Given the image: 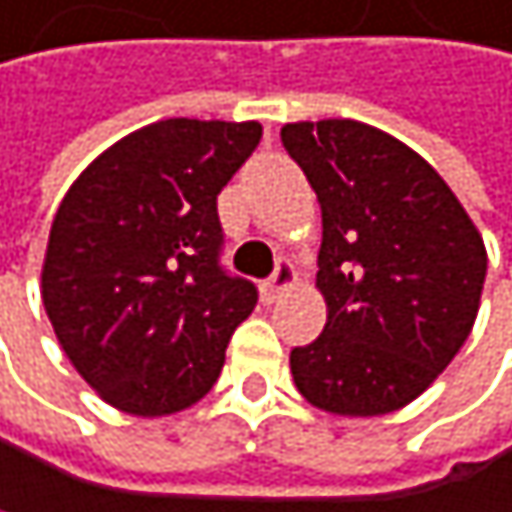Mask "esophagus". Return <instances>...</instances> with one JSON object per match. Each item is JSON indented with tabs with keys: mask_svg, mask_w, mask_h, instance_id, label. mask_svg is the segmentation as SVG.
Listing matches in <instances>:
<instances>
[{
	"mask_svg": "<svg viewBox=\"0 0 512 512\" xmlns=\"http://www.w3.org/2000/svg\"><path fill=\"white\" fill-rule=\"evenodd\" d=\"M294 282V270H291V264L288 261H279L276 264V270H273V276L270 279H264V285H261V297L267 300V303H273V300H279L285 291H288V285Z\"/></svg>",
	"mask_w": 512,
	"mask_h": 512,
	"instance_id": "esophagus-1",
	"label": "esophagus"
}]
</instances>
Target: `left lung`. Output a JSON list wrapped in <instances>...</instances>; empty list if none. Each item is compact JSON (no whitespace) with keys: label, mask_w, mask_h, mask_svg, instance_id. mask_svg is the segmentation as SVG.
<instances>
[{"label":"left lung","mask_w":512,"mask_h":512,"mask_svg":"<svg viewBox=\"0 0 512 512\" xmlns=\"http://www.w3.org/2000/svg\"><path fill=\"white\" fill-rule=\"evenodd\" d=\"M321 203L327 324L291 349L297 391L337 416L416 400L458 355L480 309L486 245L413 148L349 118L282 127Z\"/></svg>","instance_id":"obj_1"}]
</instances>
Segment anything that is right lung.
Instances as JSON below:
<instances>
[{
	"label": "right lung",
	"instance_id": "right-lung-1",
	"mask_svg": "<svg viewBox=\"0 0 512 512\" xmlns=\"http://www.w3.org/2000/svg\"><path fill=\"white\" fill-rule=\"evenodd\" d=\"M258 121L169 118L99 154L63 197L42 300L75 370L133 416L188 410L215 385L254 282L221 267L218 194Z\"/></svg>",
	"mask_w": 512,
	"mask_h": 512
}]
</instances>
